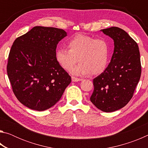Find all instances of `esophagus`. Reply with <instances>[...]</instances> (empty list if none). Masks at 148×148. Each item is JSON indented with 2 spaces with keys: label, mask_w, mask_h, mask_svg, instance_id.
Returning <instances> with one entry per match:
<instances>
[{
  "label": "esophagus",
  "mask_w": 148,
  "mask_h": 148,
  "mask_svg": "<svg viewBox=\"0 0 148 148\" xmlns=\"http://www.w3.org/2000/svg\"><path fill=\"white\" fill-rule=\"evenodd\" d=\"M72 82H79V81H82V79L81 78H77V77H72Z\"/></svg>",
  "instance_id": "34e87169"
}]
</instances>
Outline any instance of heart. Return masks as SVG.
<instances>
[{
	"label": "heart",
	"mask_w": 148,
	"mask_h": 148,
	"mask_svg": "<svg viewBox=\"0 0 148 148\" xmlns=\"http://www.w3.org/2000/svg\"><path fill=\"white\" fill-rule=\"evenodd\" d=\"M66 47L57 49L56 59L62 69L71 71L75 63H79L72 70L76 75L101 74L108 64L110 45L103 38L77 34L67 42Z\"/></svg>",
	"instance_id": "obj_1"
}]
</instances>
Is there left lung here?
<instances>
[{
    "label": "left lung",
    "mask_w": 148,
    "mask_h": 148,
    "mask_svg": "<svg viewBox=\"0 0 148 148\" xmlns=\"http://www.w3.org/2000/svg\"><path fill=\"white\" fill-rule=\"evenodd\" d=\"M114 40V50L106 70L93 79L91 102L97 108L112 112L128 104L141 76L138 46L124 30L116 27L102 29Z\"/></svg>",
    "instance_id": "1"
}]
</instances>
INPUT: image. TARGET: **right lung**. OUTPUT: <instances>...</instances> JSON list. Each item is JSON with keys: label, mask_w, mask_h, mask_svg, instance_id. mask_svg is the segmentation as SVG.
Segmentation results:
<instances>
[{"label": "right lung", "mask_w": 148, "mask_h": 148, "mask_svg": "<svg viewBox=\"0 0 148 148\" xmlns=\"http://www.w3.org/2000/svg\"><path fill=\"white\" fill-rule=\"evenodd\" d=\"M66 36L63 29L36 26L14 42L7 74L15 96L29 108H50L71 84V77L56 59L57 45Z\"/></svg>", "instance_id": "add662e5"}]
</instances>
